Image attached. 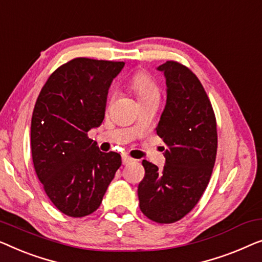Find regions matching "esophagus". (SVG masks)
Masks as SVG:
<instances>
[{"mask_svg": "<svg viewBox=\"0 0 262 262\" xmlns=\"http://www.w3.org/2000/svg\"><path fill=\"white\" fill-rule=\"evenodd\" d=\"M133 160H134V159H133V158H130L129 156H126V154H124V156H122V163H123V165L129 164V163H132Z\"/></svg>", "mask_w": 262, "mask_h": 262, "instance_id": "obj_1", "label": "esophagus"}]
</instances>
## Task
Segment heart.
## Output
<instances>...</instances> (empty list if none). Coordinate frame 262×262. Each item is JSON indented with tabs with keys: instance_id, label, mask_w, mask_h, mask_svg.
Returning a JSON list of instances; mask_svg holds the SVG:
<instances>
[{
	"instance_id": "b5f03b06",
	"label": "heart",
	"mask_w": 262,
	"mask_h": 262,
	"mask_svg": "<svg viewBox=\"0 0 262 262\" xmlns=\"http://www.w3.org/2000/svg\"><path fill=\"white\" fill-rule=\"evenodd\" d=\"M130 85L133 90L135 91L136 96H138L139 101L146 99L150 97V96H158L159 95V89H158L157 83L154 82L152 76L148 72L138 71L133 75L130 79Z\"/></svg>"
}]
</instances>
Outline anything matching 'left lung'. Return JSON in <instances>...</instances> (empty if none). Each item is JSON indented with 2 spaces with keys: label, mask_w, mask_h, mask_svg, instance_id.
Returning <instances> with one entry per match:
<instances>
[{
  "label": "left lung",
  "mask_w": 262,
  "mask_h": 262,
  "mask_svg": "<svg viewBox=\"0 0 262 262\" xmlns=\"http://www.w3.org/2000/svg\"><path fill=\"white\" fill-rule=\"evenodd\" d=\"M166 77L167 101L157 134L167 148L166 164L143 160L145 177L138 196L143 215L157 223H174L200 202L211 177L217 153L216 116L197 76L168 60L158 68Z\"/></svg>",
  "instance_id": "1"
}]
</instances>
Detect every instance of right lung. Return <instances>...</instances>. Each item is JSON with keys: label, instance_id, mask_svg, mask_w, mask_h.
Returning <instances> with one entry per match:
<instances>
[{"label": "right lung", "instance_id": "obj_1", "mask_svg": "<svg viewBox=\"0 0 262 262\" xmlns=\"http://www.w3.org/2000/svg\"><path fill=\"white\" fill-rule=\"evenodd\" d=\"M123 61L75 58L49 77L32 115L31 149L36 176L59 211L84 217L99 208L122 164L103 153L88 132L104 119L106 96Z\"/></svg>", "mask_w": 262, "mask_h": 262}]
</instances>
